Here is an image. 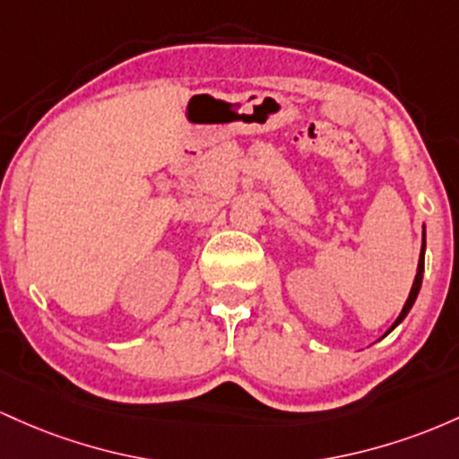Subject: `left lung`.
Instances as JSON below:
<instances>
[{"mask_svg": "<svg viewBox=\"0 0 459 459\" xmlns=\"http://www.w3.org/2000/svg\"><path fill=\"white\" fill-rule=\"evenodd\" d=\"M423 271H425V236H423V249H420V260H419V271H416V277H414V284H411V290H410V297H408V301H405V306H403V310H401V314H399V318H396L394 321V325L388 329V332H393V329L399 325L401 321H403L405 316H408V312L411 310V306H414V301H416V297H419V290H420V284H423Z\"/></svg>", "mask_w": 459, "mask_h": 459, "instance_id": "obj_1", "label": "left lung"}]
</instances>
